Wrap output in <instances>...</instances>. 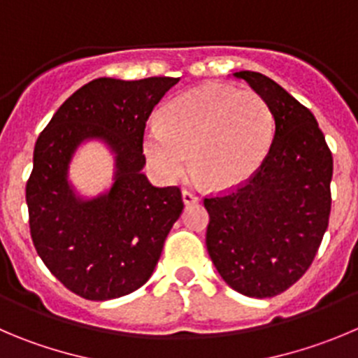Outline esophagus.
Here are the masks:
<instances>
[{"instance_id":"esophagus-1","label":"esophagus","mask_w":358,"mask_h":358,"mask_svg":"<svg viewBox=\"0 0 358 358\" xmlns=\"http://www.w3.org/2000/svg\"><path fill=\"white\" fill-rule=\"evenodd\" d=\"M182 198H183V203H185V205H192V203L199 201L198 192H194V190H190V189H183Z\"/></svg>"}]
</instances>
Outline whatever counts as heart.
Here are the masks:
<instances>
[{"label": "heart", "instance_id": "1", "mask_svg": "<svg viewBox=\"0 0 358 358\" xmlns=\"http://www.w3.org/2000/svg\"><path fill=\"white\" fill-rule=\"evenodd\" d=\"M273 113L259 93L228 85L189 90L150 123L143 150L162 178L190 169L212 189L242 185L259 169L273 141Z\"/></svg>", "mask_w": 358, "mask_h": 358}]
</instances>
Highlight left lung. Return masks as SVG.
<instances>
[{
  "mask_svg": "<svg viewBox=\"0 0 358 358\" xmlns=\"http://www.w3.org/2000/svg\"><path fill=\"white\" fill-rule=\"evenodd\" d=\"M235 78L268 102L275 134L255 175L205 198L206 249L235 292L266 299L286 292L315 262L329 226L334 160L306 106L263 73Z\"/></svg>",
  "mask_w": 358,
  "mask_h": 358,
  "instance_id": "1",
  "label": "left lung"
}]
</instances>
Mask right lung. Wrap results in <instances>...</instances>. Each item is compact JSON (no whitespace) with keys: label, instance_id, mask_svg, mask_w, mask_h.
<instances>
[{"label":"right lung","instance_id":"1","mask_svg":"<svg viewBox=\"0 0 358 358\" xmlns=\"http://www.w3.org/2000/svg\"><path fill=\"white\" fill-rule=\"evenodd\" d=\"M178 81L95 79L63 102L36 139L26 183L33 245L52 275L83 299H118L141 288L182 213L180 187H153L141 173L146 122ZM88 137L112 146L117 176L108 195L81 202L66 168Z\"/></svg>","mask_w":358,"mask_h":358}]
</instances>
